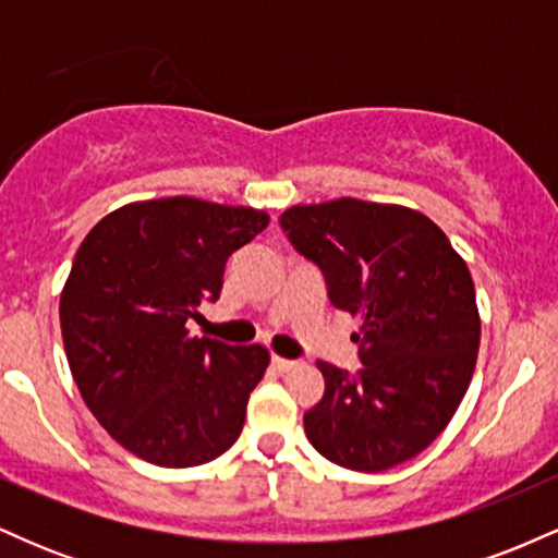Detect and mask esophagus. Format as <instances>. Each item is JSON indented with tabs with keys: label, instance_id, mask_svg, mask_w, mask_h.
Here are the masks:
<instances>
[{
	"label": "esophagus",
	"instance_id": "1",
	"mask_svg": "<svg viewBox=\"0 0 558 558\" xmlns=\"http://www.w3.org/2000/svg\"><path fill=\"white\" fill-rule=\"evenodd\" d=\"M272 367L278 369V373H291V369L299 367V362L283 360V356H272Z\"/></svg>",
	"mask_w": 558,
	"mask_h": 558
}]
</instances>
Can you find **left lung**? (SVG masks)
<instances>
[{"label":"left lung","mask_w":558,"mask_h":558,"mask_svg":"<svg viewBox=\"0 0 558 558\" xmlns=\"http://www.w3.org/2000/svg\"><path fill=\"white\" fill-rule=\"evenodd\" d=\"M280 228L323 270L330 304L362 319V369L317 362L310 444L330 462L383 472L444 433L475 373L480 315L466 262L430 217L399 204H296Z\"/></svg>","instance_id":"obj_1"}]
</instances>
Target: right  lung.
<instances>
[{"instance_id":"1","label":"right lung","mask_w":558,"mask_h":558,"mask_svg":"<svg viewBox=\"0 0 558 558\" xmlns=\"http://www.w3.org/2000/svg\"><path fill=\"white\" fill-rule=\"evenodd\" d=\"M267 222L262 209L168 196L114 209L78 246L60 296L70 373L99 425L144 462L196 466L239 440L270 354L189 336L185 323Z\"/></svg>"}]
</instances>
